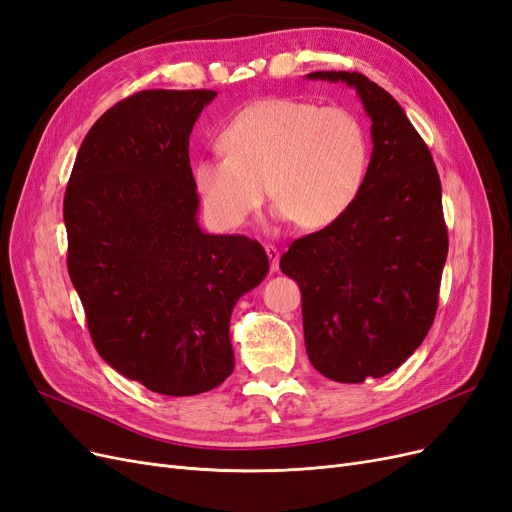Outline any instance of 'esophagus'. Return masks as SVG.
<instances>
[{
  "mask_svg": "<svg viewBox=\"0 0 512 512\" xmlns=\"http://www.w3.org/2000/svg\"><path fill=\"white\" fill-rule=\"evenodd\" d=\"M267 256H269V262H271V271H277L280 269V250H277L275 245H267Z\"/></svg>",
  "mask_w": 512,
  "mask_h": 512,
  "instance_id": "1",
  "label": "esophagus"
}]
</instances>
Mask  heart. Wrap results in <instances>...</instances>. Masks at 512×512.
Returning a JSON list of instances; mask_svg holds the SVG:
<instances>
[{
    "mask_svg": "<svg viewBox=\"0 0 512 512\" xmlns=\"http://www.w3.org/2000/svg\"><path fill=\"white\" fill-rule=\"evenodd\" d=\"M224 156L194 164V185L220 228L243 226L269 196L280 220L303 230L335 224L359 198L369 138L344 106L292 98L254 102L220 134Z\"/></svg>",
    "mask_w": 512,
    "mask_h": 512,
    "instance_id": "obj_1",
    "label": "heart"
}]
</instances>
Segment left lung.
Segmentation results:
<instances>
[{"instance_id":"left-lung-1","label":"left lung","mask_w":512,"mask_h":512,"mask_svg":"<svg viewBox=\"0 0 512 512\" xmlns=\"http://www.w3.org/2000/svg\"><path fill=\"white\" fill-rule=\"evenodd\" d=\"M307 79L354 87L371 119L374 151L359 198L280 260L301 288L309 363L324 378L356 384L391 374L436 318L448 254L442 185L425 141L389 91L359 72Z\"/></svg>"}]
</instances>
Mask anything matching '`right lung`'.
Wrapping results in <instances>:
<instances>
[{"instance_id": "1", "label": "right lung", "mask_w": 512, "mask_h": 512, "mask_svg": "<svg viewBox=\"0 0 512 512\" xmlns=\"http://www.w3.org/2000/svg\"><path fill=\"white\" fill-rule=\"evenodd\" d=\"M211 89L117 102L76 153L64 198L68 273L102 359L149 391L188 397L235 369L230 314L269 271L262 245L198 226L190 134Z\"/></svg>"}]
</instances>
